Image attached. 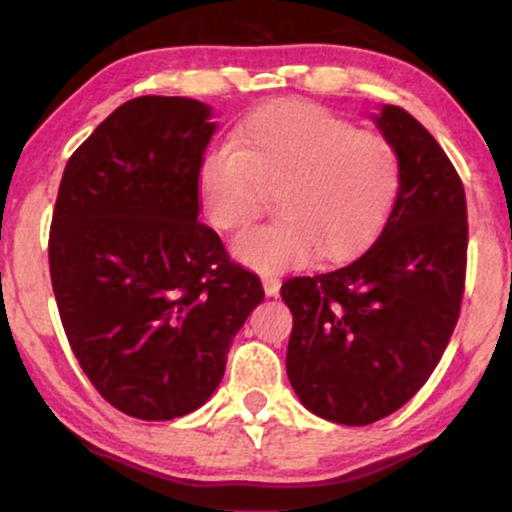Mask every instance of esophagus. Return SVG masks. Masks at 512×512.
I'll list each match as a JSON object with an SVG mask.
<instances>
[{"label": "esophagus", "instance_id": "esophagus-1", "mask_svg": "<svg viewBox=\"0 0 512 512\" xmlns=\"http://www.w3.org/2000/svg\"><path fill=\"white\" fill-rule=\"evenodd\" d=\"M262 286H264V293H267V296H279V289H281L279 276L264 274L262 276Z\"/></svg>", "mask_w": 512, "mask_h": 512}]
</instances>
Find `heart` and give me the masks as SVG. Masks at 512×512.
<instances>
[{
	"label": "heart",
	"instance_id": "obj_1",
	"mask_svg": "<svg viewBox=\"0 0 512 512\" xmlns=\"http://www.w3.org/2000/svg\"><path fill=\"white\" fill-rule=\"evenodd\" d=\"M399 158L380 134L315 103L252 113L233 146L211 149L197 173L199 202L216 231H243L274 192L279 219L243 233L233 252L257 272H286L320 252L344 260L380 231L399 192Z\"/></svg>",
	"mask_w": 512,
	"mask_h": 512
}]
</instances>
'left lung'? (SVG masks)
Here are the masks:
<instances>
[{
	"label": "left lung",
	"instance_id": "8db88e82",
	"mask_svg": "<svg viewBox=\"0 0 512 512\" xmlns=\"http://www.w3.org/2000/svg\"><path fill=\"white\" fill-rule=\"evenodd\" d=\"M399 158L383 231L354 262L293 276L286 373L305 409L344 426L385 419L424 387L457 325L467 274V199L431 132L397 105L373 115Z\"/></svg>",
	"mask_w": 512,
	"mask_h": 512
}]
</instances>
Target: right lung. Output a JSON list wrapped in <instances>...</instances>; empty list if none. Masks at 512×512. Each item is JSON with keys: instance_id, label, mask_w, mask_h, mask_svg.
I'll return each mask as SVG.
<instances>
[{"instance_id": "add662e5", "label": "right lung", "mask_w": 512, "mask_h": 512, "mask_svg": "<svg viewBox=\"0 0 512 512\" xmlns=\"http://www.w3.org/2000/svg\"><path fill=\"white\" fill-rule=\"evenodd\" d=\"M180 96L122 103L64 168L50 226V279L76 361L105 402L142 421L202 407L260 276L197 221V173L216 132Z\"/></svg>"}]
</instances>
